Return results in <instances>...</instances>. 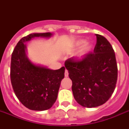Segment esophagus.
<instances>
[{"label":"esophagus","instance_id":"34e87169","mask_svg":"<svg viewBox=\"0 0 129 129\" xmlns=\"http://www.w3.org/2000/svg\"><path fill=\"white\" fill-rule=\"evenodd\" d=\"M68 71L67 70H66V71H65V77H68Z\"/></svg>","mask_w":129,"mask_h":129}]
</instances>
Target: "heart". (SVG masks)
I'll list each match as a JSON object with an SVG mask.
<instances>
[{"instance_id":"b5f03b06","label":"heart","mask_w":129,"mask_h":129,"mask_svg":"<svg viewBox=\"0 0 129 129\" xmlns=\"http://www.w3.org/2000/svg\"><path fill=\"white\" fill-rule=\"evenodd\" d=\"M85 43L84 40H83V39H80V40H78V41H77L75 43V45L77 47L80 46L83 43ZM91 49H92V45L90 44V43H86L85 45H84L82 46V47L81 48V49L78 52V57L81 58V57H84L86 54H87L90 50H91Z\"/></svg>"}]
</instances>
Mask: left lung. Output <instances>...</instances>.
Wrapping results in <instances>:
<instances>
[{"mask_svg":"<svg viewBox=\"0 0 129 129\" xmlns=\"http://www.w3.org/2000/svg\"><path fill=\"white\" fill-rule=\"evenodd\" d=\"M94 52L81 59L71 57L65 61L72 81L74 97L81 106L94 108L104 104L116 87L118 68L114 49L109 41L96 34Z\"/></svg>","mask_w":129,"mask_h":129,"instance_id":"1","label":"left lung"}]
</instances>
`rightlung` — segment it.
I'll list each match as a JSON object with an SVG mask.
<instances>
[{
	"mask_svg": "<svg viewBox=\"0 0 129 129\" xmlns=\"http://www.w3.org/2000/svg\"><path fill=\"white\" fill-rule=\"evenodd\" d=\"M51 33H32L18 42L12 53L11 81L15 95L22 104L33 110H45L57 98L65 68L53 70L33 64L25 53V42L35 37H49Z\"/></svg>",
	"mask_w": 129,
	"mask_h": 129,
	"instance_id": "obj_1",
	"label": "right lung"
}]
</instances>
